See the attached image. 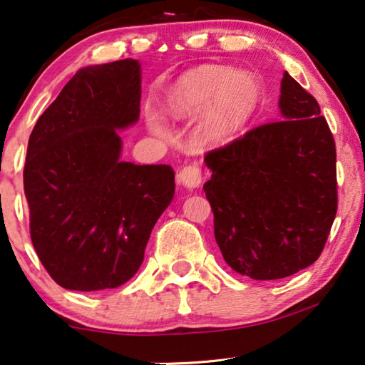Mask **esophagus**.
Wrapping results in <instances>:
<instances>
[{"mask_svg":"<svg viewBox=\"0 0 365 365\" xmlns=\"http://www.w3.org/2000/svg\"><path fill=\"white\" fill-rule=\"evenodd\" d=\"M178 184H181V186L187 187V189H194V187H199V184H201L202 178H201V169L197 166H184L181 171L178 173Z\"/></svg>","mask_w":365,"mask_h":365,"instance_id":"1","label":"esophagus"}]
</instances>
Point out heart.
Here are the masks:
<instances>
[{"mask_svg":"<svg viewBox=\"0 0 365 365\" xmlns=\"http://www.w3.org/2000/svg\"><path fill=\"white\" fill-rule=\"evenodd\" d=\"M264 98L261 78L249 69L201 64L174 79L164 93V109L179 121L196 118V134L206 143L232 139L256 116ZM148 126L163 134L156 113H148Z\"/></svg>","mask_w":365,"mask_h":365,"instance_id":"1","label":"heart"}]
</instances>
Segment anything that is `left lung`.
Listing matches in <instances>:
<instances>
[{
    "mask_svg": "<svg viewBox=\"0 0 365 365\" xmlns=\"http://www.w3.org/2000/svg\"><path fill=\"white\" fill-rule=\"evenodd\" d=\"M281 119L206 154L204 192L224 261L256 281L321 256L337 212L336 144L319 103L284 71Z\"/></svg>",
    "mask_w": 365,
    "mask_h": 365,
    "instance_id": "obj_1",
    "label": "left lung"
}]
</instances>
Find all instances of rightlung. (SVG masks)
I'll return each mask as SVG.
<instances>
[{"mask_svg":"<svg viewBox=\"0 0 365 365\" xmlns=\"http://www.w3.org/2000/svg\"><path fill=\"white\" fill-rule=\"evenodd\" d=\"M139 103L138 59L81 68L29 136L24 194L31 241L49 276L69 291L129 281L174 197L171 166L121 159L118 131L138 123Z\"/></svg>","mask_w":365,"mask_h":365,"instance_id":"obj_1","label":"right lung"}]
</instances>
